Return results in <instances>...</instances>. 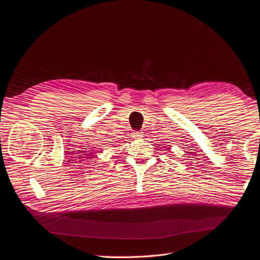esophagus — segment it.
Segmentation results:
<instances>
[{"label": "esophagus", "instance_id": "esophagus-1", "mask_svg": "<svg viewBox=\"0 0 260 260\" xmlns=\"http://www.w3.org/2000/svg\"><path fill=\"white\" fill-rule=\"evenodd\" d=\"M133 134H134V136H136V137H142V132H139V131H136V132H133Z\"/></svg>", "mask_w": 260, "mask_h": 260}]
</instances>
